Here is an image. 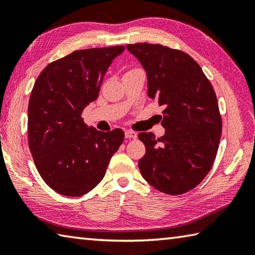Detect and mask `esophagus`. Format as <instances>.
<instances>
[{
	"label": "esophagus",
	"mask_w": 255,
	"mask_h": 255,
	"mask_svg": "<svg viewBox=\"0 0 255 255\" xmlns=\"http://www.w3.org/2000/svg\"><path fill=\"white\" fill-rule=\"evenodd\" d=\"M125 137L128 139H136L137 138V132L133 130H126L125 131Z\"/></svg>",
	"instance_id": "obj_1"
}]
</instances>
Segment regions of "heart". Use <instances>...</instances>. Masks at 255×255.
Instances as JSON below:
<instances>
[{"label":"heart","instance_id":"b5f03b06","mask_svg":"<svg viewBox=\"0 0 255 255\" xmlns=\"http://www.w3.org/2000/svg\"><path fill=\"white\" fill-rule=\"evenodd\" d=\"M130 71H134V70H130ZM130 71H128V72H130Z\"/></svg>","mask_w":255,"mask_h":255}]
</instances>
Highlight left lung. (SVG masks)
Instances as JSON below:
<instances>
[{
	"mask_svg": "<svg viewBox=\"0 0 255 255\" xmlns=\"http://www.w3.org/2000/svg\"><path fill=\"white\" fill-rule=\"evenodd\" d=\"M148 75V95L164 106L163 137L140 132L143 178L158 191L181 195L208 174L219 147L223 119L213 85L186 52L160 44L127 45Z\"/></svg>",
	"mask_w": 255,
	"mask_h": 255,
	"instance_id": "8db88e82",
	"label": "left lung"
}]
</instances>
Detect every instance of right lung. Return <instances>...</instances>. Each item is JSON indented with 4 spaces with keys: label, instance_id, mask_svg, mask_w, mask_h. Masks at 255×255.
Here are the masks:
<instances>
[{
    "label": "right lung",
    "instance_id": "add662e5",
    "mask_svg": "<svg viewBox=\"0 0 255 255\" xmlns=\"http://www.w3.org/2000/svg\"><path fill=\"white\" fill-rule=\"evenodd\" d=\"M125 46L75 50L38 75L28 104V145L42 180L53 191L79 197L104 177L124 141L122 129H89L82 112L97 99L107 68Z\"/></svg>",
    "mask_w": 255,
    "mask_h": 255
}]
</instances>
